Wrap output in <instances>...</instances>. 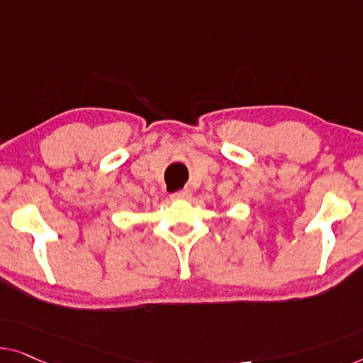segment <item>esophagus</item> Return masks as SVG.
Masks as SVG:
<instances>
[{
    "instance_id": "obj_1",
    "label": "esophagus",
    "mask_w": 363,
    "mask_h": 363,
    "mask_svg": "<svg viewBox=\"0 0 363 363\" xmlns=\"http://www.w3.org/2000/svg\"><path fill=\"white\" fill-rule=\"evenodd\" d=\"M191 196H192L191 191H189V189H184V191L174 192L171 197L174 200H189V199H191Z\"/></svg>"
}]
</instances>
